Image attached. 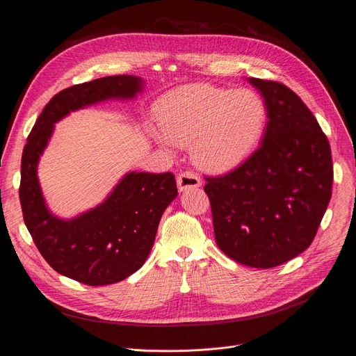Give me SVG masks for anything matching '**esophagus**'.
<instances>
[{
    "label": "esophagus",
    "instance_id": "1",
    "mask_svg": "<svg viewBox=\"0 0 356 356\" xmlns=\"http://www.w3.org/2000/svg\"><path fill=\"white\" fill-rule=\"evenodd\" d=\"M177 185H178V190L181 193H185V191H190V190H194V188L201 186V181L194 172L185 171L177 177Z\"/></svg>",
    "mask_w": 356,
    "mask_h": 356
}]
</instances>
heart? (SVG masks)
I'll return each instance as SVG.
<instances>
[{"label": "heart", "instance_id": "obj_1", "mask_svg": "<svg viewBox=\"0 0 356 356\" xmlns=\"http://www.w3.org/2000/svg\"><path fill=\"white\" fill-rule=\"evenodd\" d=\"M155 118L162 143H191V156L207 172L236 168L256 149L267 124V106L252 89H224L205 83L166 93Z\"/></svg>", "mask_w": 356, "mask_h": 356}]
</instances>
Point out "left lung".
<instances>
[{"mask_svg":"<svg viewBox=\"0 0 356 356\" xmlns=\"http://www.w3.org/2000/svg\"><path fill=\"white\" fill-rule=\"evenodd\" d=\"M267 106L261 145L207 178L216 241L237 263L270 268L303 253L332 197L330 145L302 99L279 81L247 79Z\"/></svg>","mask_w":356,"mask_h":356,"instance_id":"left-lung-1","label":"left lung"}]
</instances>
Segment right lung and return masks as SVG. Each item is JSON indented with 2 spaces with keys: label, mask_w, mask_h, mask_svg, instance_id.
<instances>
[{
  "label": "right lung",
  "mask_w": 356,
  "mask_h": 356,
  "mask_svg": "<svg viewBox=\"0 0 356 356\" xmlns=\"http://www.w3.org/2000/svg\"><path fill=\"white\" fill-rule=\"evenodd\" d=\"M143 90L138 76H108L57 93L38 116L21 158L19 202L38 252L57 273L89 286L118 283L148 259L159 220L178 195L171 172H128L102 204L65 220L46 204L37 177L54 123L70 112L112 99L132 100Z\"/></svg>",
  "instance_id": "add662e5"
}]
</instances>
